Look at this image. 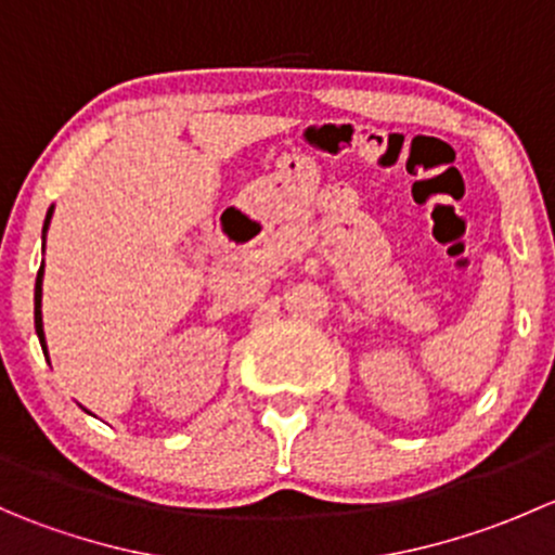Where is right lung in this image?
<instances>
[{"mask_svg": "<svg viewBox=\"0 0 555 555\" xmlns=\"http://www.w3.org/2000/svg\"><path fill=\"white\" fill-rule=\"evenodd\" d=\"M50 215H53V209L48 211V220H44V231H48ZM35 327H37V335H39V344H42V351H48V349H44V333H42V268H39V273H37V289H35Z\"/></svg>", "mask_w": 555, "mask_h": 555, "instance_id": "obj_1", "label": "right lung"}]
</instances>
